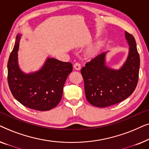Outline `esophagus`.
<instances>
[{
    "instance_id": "obj_1",
    "label": "esophagus",
    "mask_w": 149,
    "mask_h": 149,
    "mask_svg": "<svg viewBox=\"0 0 149 149\" xmlns=\"http://www.w3.org/2000/svg\"><path fill=\"white\" fill-rule=\"evenodd\" d=\"M74 68L77 70H79L81 69V64L79 63H75L74 64Z\"/></svg>"
}]
</instances>
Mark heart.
Listing matches in <instances>:
<instances>
[{"mask_svg":"<svg viewBox=\"0 0 149 149\" xmlns=\"http://www.w3.org/2000/svg\"><path fill=\"white\" fill-rule=\"evenodd\" d=\"M100 49V46L99 45H95L91 46L90 48L88 49L87 52V54L89 56H93L97 53Z\"/></svg>","mask_w":149,"mask_h":149,"instance_id":"heart-1","label":"heart"}]
</instances>
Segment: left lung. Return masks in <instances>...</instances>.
I'll return each instance as SVG.
<instances>
[{
    "label": "left lung",
    "instance_id": "1",
    "mask_svg": "<svg viewBox=\"0 0 149 149\" xmlns=\"http://www.w3.org/2000/svg\"><path fill=\"white\" fill-rule=\"evenodd\" d=\"M130 45L127 59L119 70L105 65L107 52L98 55L81 68L87 101L97 107H108L127 98L137 86L139 77L140 56L135 38L125 32Z\"/></svg>",
    "mask_w": 149,
    "mask_h": 149
}]
</instances>
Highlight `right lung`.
<instances>
[{
    "mask_svg": "<svg viewBox=\"0 0 149 149\" xmlns=\"http://www.w3.org/2000/svg\"><path fill=\"white\" fill-rule=\"evenodd\" d=\"M19 39L18 34L8 60L10 90L13 97L26 107L39 111L54 109L62 99L65 81L72 72V64L49 58L40 70L25 74L17 64Z\"/></svg>",
    "mask_w": 149,
    "mask_h": 149,
    "instance_id": "obj_1",
    "label": "right lung"
}]
</instances>
